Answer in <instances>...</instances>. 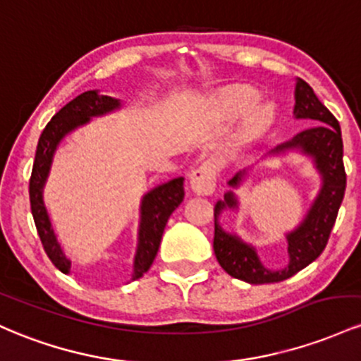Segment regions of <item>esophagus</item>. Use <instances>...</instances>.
Masks as SVG:
<instances>
[{
  "instance_id": "obj_1",
  "label": "esophagus",
  "mask_w": 361,
  "mask_h": 361,
  "mask_svg": "<svg viewBox=\"0 0 361 361\" xmlns=\"http://www.w3.org/2000/svg\"><path fill=\"white\" fill-rule=\"evenodd\" d=\"M191 188L197 194H212L216 188V170L209 161H204L191 172Z\"/></svg>"
}]
</instances>
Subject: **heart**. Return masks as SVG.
<instances>
[{
	"label": "heart",
	"instance_id": "b5f03b06",
	"mask_svg": "<svg viewBox=\"0 0 361 361\" xmlns=\"http://www.w3.org/2000/svg\"><path fill=\"white\" fill-rule=\"evenodd\" d=\"M256 100H257L256 93L245 90V88H238V90L230 92L228 95H226L225 104H224L225 114L228 117L237 116L238 112L245 111V109H249L250 105L256 104ZM269 119H271L269 111L264 107L256 109V111L250 112L240 128V135H238L240 136V141H250L254 140V137H257L266 128H268Z\"/></svg>",
	"mask_w": 361,
	"mask_h": 361
}]
</instances>
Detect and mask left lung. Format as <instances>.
I'll list each match as a JSON object with an SVG mask.
<instances>
[{
    "instance_id": "obj_1",
    "label": "left lung",
    "mask_w": 361,
    "mask_h": 361,
    "mask_svg": "<svg viewBox=\"0 0 361 361\" xmlns=\"http://www.w3.org/2000/svg\"><path fill=\"white\" fill-rule=\"evenodd\" d=\"M295 116L300 119L317 121V123L295 135L288 143L281 145L274 152L300 147L303 152L315 159L317 169L322 173L324 185L303 224L286 237L290 264L279 271L266 269L252 247L245 245L237 237L220 228L216 218L221 209L226 206L228 208L237 206L232 192L226 194L224 202L220 201L214 206V256L230 276L252 283V285L285 281L321 256L329 240L331 230L336 224L339 206L344 197L346 172H344L343 164L341 128H339L338 119L331 114L329 109L317 99L310 85L303 80H298L297 90H295ZM238 182H240V176L237 173L228 184L237 185Z\"/></svg>"
}]
</instances>
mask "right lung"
<instances>
[{
	"label": "right lung",
	"instance_id": "obj_1",
	"mask_svg": "<svg viewBox=\"0 0 361 361\" xmlns=\"http://www.w3.org/2000/svg\"><path fill=\"white\" fill-rule=\"evenodd\" d=\"M116 107H119V102L112 97L100 95V93L93 90L83 92L82 95H78L71 102L64 105L59 112H56L39 137L34 167H32L30 182H28L32 216H34L35 228H37L47 257L64 274L70 273L71 262L64 257L63 250H61L58 240H56L46 206H44L42 201V188L47 173H49L52 153H54L59 141L63 140V136L68 135L71 129L80 126V124H85L92 116H100ZM182 200H184V179L182 177H177V179L167 182V184L159 185L143 197L140 244H137L133 279L141 278L143 273H147L149 269L153 259L159 252L161 235H164L169 216L180 204Z\"/></svg>",
	"mask_w": 361,
	"mask_h": 361
}]
</instances>
